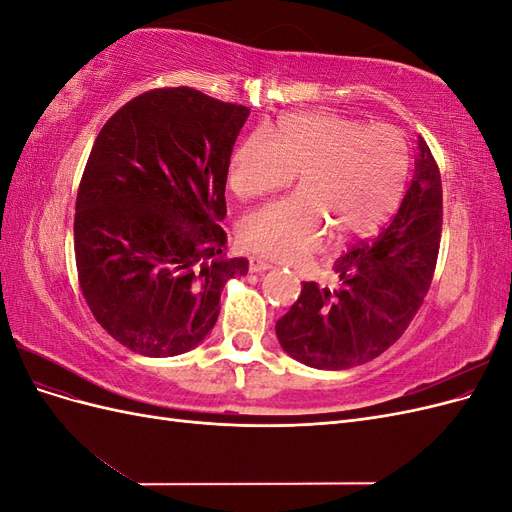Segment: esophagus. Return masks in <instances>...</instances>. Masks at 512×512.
<instances>
[{"label": "esophagus", "mask_w": 512, "mask_h": 512, "mask_svg": "<svg viewBox=\"0 0 512 512\" xmlns=\"http://www.w3.org/2000/svg\"><path fill=\"white\" fill-rule=\"evenodd\" d=\"M271 269V262L262 260V258H250V271L252 273H265Z\"/></svg>", "instance_id": "obj_1"}]
</instances>
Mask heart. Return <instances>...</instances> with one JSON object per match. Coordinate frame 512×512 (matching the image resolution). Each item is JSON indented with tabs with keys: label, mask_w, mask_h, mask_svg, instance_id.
I'll list each match as a JSON object with an SVG mask.
<instances>
[{
	"label": "heart",
	"mask_w": 512,
	"mask_h": 512,
	"mask_svg": "<svg viewBox=\"0 0 512 512\" xmlns=\"http://www.w3.org/2000/svg\"><path fill=\"white\" fill-rule=\"evenodd\" d=\"M408 166V141L391 123L286 115L273 141L254 132L232 151L228 183L241 200H252L286 188L299 173V192L247 213L239 241L250 252L290 262L316 250L327 235L324 223L335 239L365 237L397 207Z\"/></svg>",
	"instance_id": "obj_1"
}]
</instances>
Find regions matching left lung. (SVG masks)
I'll return each instance as SVG.
<instances>
[{"label":"left lung","mask_w":512,"mask_h":512,"mask_svg":"<svg viewBox=\"0 0 512 512\" xmlns=\"http://www.w3.org/2000/svg\"><path fill=\"white\" fill-rule=\"evenodd\" d=\"M442 237V181L418 136L414 177L391 224L335 260V286L303 282L275 322L284 352L307 367L369 363L404 335L431 286Z\"/></svg>","instance_id":"1"}]
</instances>
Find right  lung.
Returning <instances> with one entry per match:
<instances>
[{
  "mask_svg": "<svg viewBox=\"0 0 512 512\" xmlns=\"http://www.w3.org/2000/svg\"><path fill=\"white\" fill-rule=\"evenodd\" d=\"M250 108L151 89L104 123L76 194L83 297L121 346L164 359L198 346L245 258H224L226 177Z\"/></svg>",
  "mask_w": 512,
  "mask_h": 512,
  "instance_id": "1",
  "label": "right lung"
}]
</instances>
